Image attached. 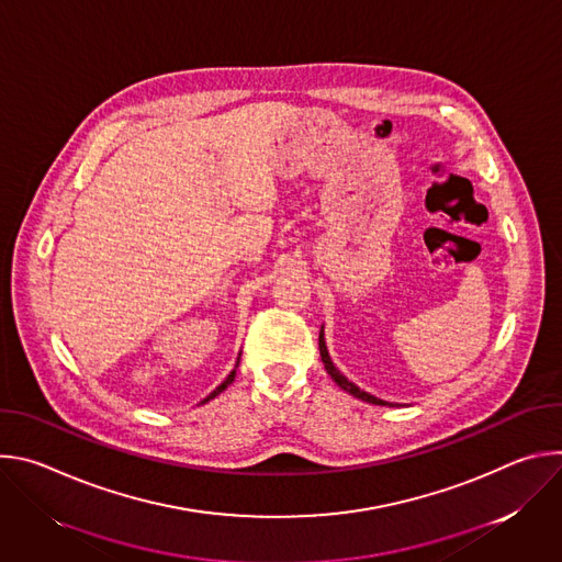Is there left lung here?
<instances>
[{
  "mask_svg": "<svg viewBox=\"0 0 562 562\" xmlns=\"http://www.w3.org/2000/svg\"><path fill=\"white\" fill-rule=\"evenodd\" d=\"M319 356H323V362H325V369H327V373L334 378V382L338 384V386H342L345 391H349L351 395H356V397H360V400H364V403H371V405H380V407H384V405H389V403H384V400H380V397H375V395H371V393H367V391H362V389H358L353 382H349L336 367H334V362H331V358H329V351H327V345H325V334L319 331Z\"/></svg>",
  "mask_w": 562,
  "mask_h": 562,
  "instance_id": "obj_1",
  "label": "left lung"
}]
</instances>
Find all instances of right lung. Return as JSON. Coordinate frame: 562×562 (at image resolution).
Masks as SVG:
<instances>
[{"mask_svg": "<svg viewBox=\"0 0 562 562\" xmlns=\"http://www.w3.org/2000/svg\"><path fill=\"white\" fill-rule=\"evenodd\" d=\"M237 364H239V362H237ZM237 364H235V369H237ZM235 369H233V371H231V375H228V378H226V380H224V382H222V384H220V386H217V389H215V391H213V393H211V395L204 400V403H209L211 397H215L217 393H222V391H224V389H226V386L233 382V378H235Z\"/></svg>", "mask_w": 562, "mask_h": 562, "instance_id": "obj_1", "label": "right lung"}]
</instances>
